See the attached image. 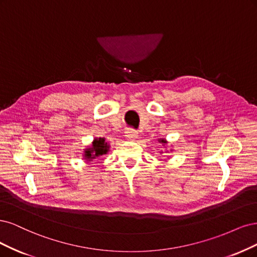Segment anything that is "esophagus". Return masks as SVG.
I'll use <instances>...</instances> for the list:
<instances>
[{
	"mask_svg": "<svg viewBox=\"0 0 257 257\" xmlns=\"http://www.w3.org/2000/svg\"><path fill=\"white\" fill-rule=\"evenodd\" d=\"M125 134H126V135H125L126 138L129 139V140H135V139L138 138V131H137V130H134V129H128V130H126Z\"/></svg>",
	"mask_w": 257,
	"mask_h": 257,
	"instance_id": "34e87169",
	"label": "esophagus"
}]
</instances>
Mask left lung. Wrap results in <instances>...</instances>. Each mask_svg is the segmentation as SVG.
Returning <instances> with one entry per match:
<instances>
[{
  "instance_id": "left-lung-1",
  "label": "left lung",
  "mask_w": 257,
  "mask_h": 257,
  "mask_svg": "<svg viewBox=\"0 0 257 257\" xmlns=\"http://www.w3.org/2000/svg\"><path fill=\"white\" fill-rule=\"evenodd\" d=\"M159 142H160V143H162V144H167V143H168L167 141H165L164 139H161V140H159Z\"/></svg>"
}]
</instances>
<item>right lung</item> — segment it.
<instances>
[{
	"label": "right lung",
	"mask_w": 257,
	"mask_h": 257,
	"mask_svg": "<svg viewBox=\"0 0 257 257\" xmlns=\"http://www.w3.org/2000/svg\"><path fill=\"white\" fill-rule=\"evenodd\" d=\"M109 147L110 146L105 142L104 138H96L93 141L92 146L84 150V159H86V161H92L97 157L105 155L109 152Z\"/></svg>",
	"instance_id": "1"
}]
</instances>
